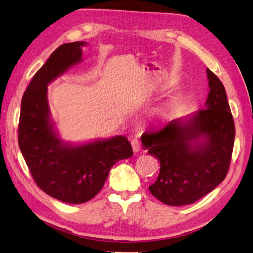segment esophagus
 <instances>
[{"instance_id": "esophagus-1", "label": "esophagus", "mask_w": 253, "mask_h": 253, "mask_svg": "<svg viewBox=\"0 0 253 253\" xmlns=\"http://www.w3.org/2000/svg\"><path fill=\"white\" fill-rule=\"evenodd\" d=\"M131 146H132L133 153H138V152L141 151V143L138 139H133L131 141Z\"/></svg>"}]
</instances>
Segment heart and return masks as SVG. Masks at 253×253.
Masks as SVG:
<instances>
[{
	"label": "heart",
	"mask_w": 253,
	"mask_h": 253,
	"mask_svg": "<svg viewBox=\"0 0 253 253\" xmlns=\"http://www.w3.org/2000/svg\"><path fill=\"white\" fill-rule=\"evenodd\" d=\"M166 114H165V111H163V113H162V116H165Z\"/></svg>",
	"instance_id": "b5f03b06"
}]
</instances>
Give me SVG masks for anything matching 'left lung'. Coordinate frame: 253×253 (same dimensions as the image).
Segmentation results:
<instances>
[{
	"instance_id": "obj_1",
	"label": "left lung",
	"mask_w": 253,
	"mask_h": 253,
	"mask_svg": "<svg viewBox=\"0 0 253 253\" xmlns=\"http://www.w3.org/2000/svg\"><path fill=\"white\" fill-rule=\"evenodd\" d=\"M209 93L205 107L141 136L148 153L158 158L160 174L150 192L169 206H184L214 190L230 167L235 126L222 82L206 70Z\"/></svg>"
}]
</instances>
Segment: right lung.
<instances>
[{"mask_svg": "<svg viewBox=\"0 0 253 253\" xmlns=\"http://www.w3.org/2000/svg\"><path fill=\"white\" fill-rule=\"evenodd\" d=\"M86 42L60 45L35 73L23 93L18 143L41 190L58 201L83 204L101 191L110 169L132 155L124 136L88 142H64L51 120L47 86L83 61Z\"/></svg>", "mask_w": 253, "mask_h": 253, "instance_id": "add662e5", "label": "right lung"}]
</instances>
